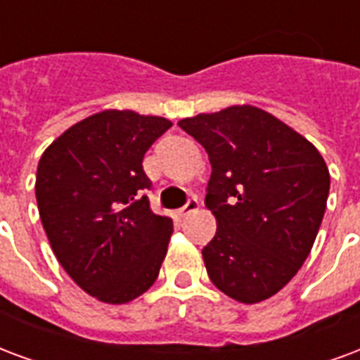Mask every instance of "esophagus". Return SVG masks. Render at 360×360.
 Here are the masks:
<instances>
[{
  "instance_id": "34e87169",
  "label": "esophagus",
  "mask_w": 360,
  "mask_h": 360,
  "mask_svg": "<svg viewBox=\"0 0 360 360\" xmlns=\"http://www.w3.org/2000/svg\"><path fill=\"white\" fill-rule=\"evenodd\" d=\"M198 206H200V204H198V198H194V196H193V198H188L187 204H185L183 207H179V210H177L175 214H177V217H185V215L196 212V210H198Z\"/></svg>"
}]
</instances>
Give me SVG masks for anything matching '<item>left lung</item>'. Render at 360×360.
<instances>
[{
  "mask_svg": "<svg viewBox=\"0 0 360 360\" xmlns=\"http://www.w3.org/2000/svg\"><path fill=\"white\" fill-rule=\"evenodd\" d=\"M212 164L217 221L202 257L215 288L240 303L281 292L315 244L330 191L326 162L303 135L252 105L179 120Z\"/></svg>",
  "mask_w": 360,
  "mask_h": 360,
  "instance_id": "obj_1",
  "label": "left lung"
}]
</instances>
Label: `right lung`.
<instances>
[{"label":"right lung","mask_w":360,"mask_h":360,"mask_svg":"<svg viewBox=\"0 0 360 360\" xmlns=\"http://www.w3.org/2000/svg\"><path fill=\"white\" fill-rule=\"evenodd\" d=\"M172 127L162 116L103 110L45 148L36 173L39 219L68 276L103 303L133 302L158 278L172 217L141 196L143 158Z\"/></svg>","instance_id":"add662e5"}]
</instances>
